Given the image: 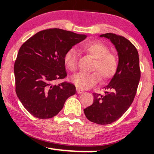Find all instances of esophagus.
<instances>
[{"mask_svg": "<svg viewBox=\"0 0 154 154\" xmlns=\"http://www.w3.org/2000/svg\"><path fill=\"white\" fill-rule=\"evenodd\" d=\"M77 94H82V93H84L82 91H81L80 89H78V88H77Z\"/></svg>", "mask_w": 154, "mask_h": 154, "instance_id": "obj_1", "label": "esophagus"}]
</instances>
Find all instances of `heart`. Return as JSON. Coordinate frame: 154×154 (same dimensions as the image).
<instances>
[{"mask_svg": "<svg viewBox=\"0 0 154 154\" xmlns=\"http://www.w3.org/2000/svg\"><path fill=\"white\" fill-rule=\"evenodd\" d=\"M82 49L95 59L93 69L99 72L102 78L109 79L114 75L118 68V59L115 55L109 52V47L106 44L93 40L83 44ZM77 61L78 53L77 50L73 47L69 48L63 56L65 66L69 71L75 72L77 69ZM98 72H80L72 76L71 80L78 88L88 89L99 81L100 75Z\"/></svg>", "mask_w": 154, "mask_h": 154, "instance_id": "obj_1", "label": "heart"}]
</instances>
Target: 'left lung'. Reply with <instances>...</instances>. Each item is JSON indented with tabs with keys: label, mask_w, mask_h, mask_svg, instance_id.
Wrapping results in <instances>:
<instances>
[{
	"label": "left lung",
	"mask_w": 154,
	"mask_h": 154,
	"mask_svg": "<svg viewBox=\"0 0 154 154\" xmlns=\"http://www.w3.org/2000/svg\"><path fill=\"white\" fill-rule=\"evenodd\" d=\"M111 40L118 53V68L110 82L103 88L105 94H93V103L84 109L85 115L92 122L109 125L123 115L135 98L140 70L139 56L130 40L113 33L100 35Z\"/></svg>",
	"instance_id": "obj_1"
}]
</instances>
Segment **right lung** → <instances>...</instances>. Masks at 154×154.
<instances>
[{
    "label": "right lung",
    "instance_id": "1",
    "mask_svg": "<svg viewBox=\"0 0 154 154\" xmlns=\"http://www.w3.org/2000/svg\"><path fill=\"white\" fill-rule=\"evenodd\" d=\"M86 38L61 29H48L36 33L20 47L14 67L16 93L35 117H54L67 98L75 94L72 83H53L67 75L63 62L66 51Z\"/></svg>",
    "mask_w": 154,
    "mask_h": 154
}]
</instances>
